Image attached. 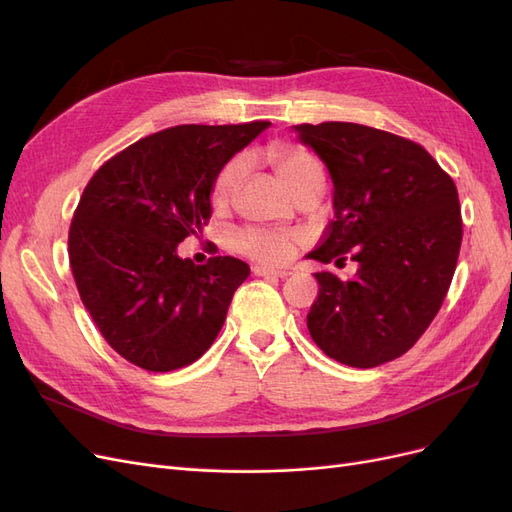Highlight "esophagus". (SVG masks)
Instances as JSON below:
<instances>
[{
  "mask_svg": "<svg viewBox=\"0 0 512 512\" xmlns=\"http://www.w3.org/2000/svg\"><path fill=\"white\" fill-rule=\"evenodd\" d=\"M252 271L258 277H277V280H282V277L288 275V271H277V269H269V267H254Z\"/></svg>",
  "mask_w": 512,
  "mask_h": 512,
  "instance_id": "esophagus-1",
  "label": "esophagus"
}]
</instances>
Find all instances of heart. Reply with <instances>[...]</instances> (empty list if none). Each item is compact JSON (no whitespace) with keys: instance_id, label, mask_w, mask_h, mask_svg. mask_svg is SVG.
Listing matches in <instances>:
<instances>
[{"instance_id":"b5f03b06","label":"heart","mask_w":512,"mask_h":512,"mask_svg":"<svg viewBox=\"0 0 512 512\" xmlns=\"http://www.w3.org/2000/svg\"><path fill=\"white\" fill-rule=\"evenodd\" d=\"M265 158L275 168V173L280 175V179L286 183V188L292 194L305 188L309 183L324 181V170L320 160L312 151L301 145L275 143L267 147ZM241 177V158H232L220 168V173L215 175L211 183V205L215 209H222L230 203L232 196L239 190ZM232 245H235L237 252L262 262V265H284V262H288L294 256V252H297L299 235L290 230L247 226L232 235Z\"/></svg>"}]
</instances>
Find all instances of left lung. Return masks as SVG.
I'll return each instance as SVG.
<instances>
[{
  "label": "left lung",
  "mask_w": 512,
  "mask_h": 512,
  "mask_svg": "<svg viewBox=\"0 0 512 512\" xmlns=\"http://www.w3.org/2000/svg\"><path fill=\"white\" fill-rule=\"evenodd\" d=\"M333 181L335 220L307 258L356 262L350 280L316 273L307 329L350 367H378L408 352L436 318L463 237L453 179L408 138L361 123L292 126Z\"/></svg>",
  "instance_id": "1"
}]
</instances>
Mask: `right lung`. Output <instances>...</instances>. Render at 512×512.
Here are the masks:
<instances>
[{
	"instance_id": "add662e5",
	"label": "right lung",
	"mask_w": 512,
	"mask_h": 512,
	"mask_svg": "<svg viewBox=\"0 0 512 512\" xmlns=\"http://www.w3.org/2000/svg\"><path fill=\"white\" fill-rule=\"evenodd\" d=\"M271 126H175L104 162L74 211L68 254L76 288L102 337L147 371L203 356L222 331L247 262L179 258L177 245L211 218V183Z\"/></svg>"
}]
</instances>
